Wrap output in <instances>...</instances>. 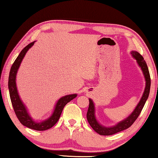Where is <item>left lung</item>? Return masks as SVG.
Listing matches in <instances>:
<instances>
[{
    "label": "left lung",
    "instance_id": "1",
    "mask_svg": "<svg viewBox=\"0 0 158 158\" xmlns=\"http://www.w3.org/2000/svg\"><path fill=\"white\" fill-rule=\"evenodd\" d=\"M131 54H132V57L135 58L136 60H137L139 66L140 67L141 70L143 72L144 78L146 80V87L145 89H144L143 95L141 98L139 102L138 103V105L135 107V110L132 112V114L129 116H127L126 118L118 123L116 125L112 127H105L99 123L95 115L94 103H93L91 99H89V106L86 114L88 122L89 123L90 125L93 129L100 135H112L130 127L134 123V122L137 120L138 116H139L147 99L148 98L150 89H151V77H150L148 66H147V64L146 61L144 60L143 56L139 53L135 52V51H132Z\"/></svg>",
    "mask_w": 158,
    "mask_h": 158
}]
</instances>
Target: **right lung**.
<instances>
[{"label":"right lung","mask_w":158,"mask_h":158,"mask_svg":"<svg viewBox=\"0 0 158 158\" xmlns=\"http://www.w3.org/2000/svg\"><path fill=\"white\" fill-rule=\"evenodd\" d=\"M34 43L35 42H31V43L28 44L26 47L23 48L19 54L18 57L16 58L14 63L12 64L9 74L8 88L10 100H11L12 102L13 109H14L16 116L18 118L19 121H20L21 123L26 127L31 128V129L38 131H44L50 129L51 127H52L53 125L56 123L60 116L61 113H62L64 106L69 102H70L74 98H75L77 95H67L60 98L56 102V105L55 106L54 110H53L52 116L49 118H48L47 119L44 120V121L36 122L32 118L30 115L28 113L27 108L23 105V102L21 101L19 95L17 84H16V77H17V71L23 57L25 56L26 52L33 46Z\"/></svg>","instance_id":"obj_1"}]
</instances>
